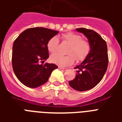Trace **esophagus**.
I'll use <instances>...</instances> for the list:
<instances>
[{"label":"esophagus","instance_id":"34e87169","mask_svg":"<svg viewBox=\"0 0 122 122\" xmlns=\"http://www.w3.org/2000/svg\"><path fill=\"white\" fill-rule=\"evenodd\" d=\"M58 68H59V70H63V71H66L67 70V68H62V67H60V66H59Z\"/></svg>","mask_w":122,"mask_h":122}]
</instances>
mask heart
I'll list each match as a JSON object with an SVG mask.
<instances>
[{"label":"heart","instance_id":"1","mask_svg":"<svg viewBox=\"0 0 122 122\" xmlns=\"http://www.w3.org/2000/svg\"><path fill=\"white\" fill-rule=\"evenodd\" d=\"M64 42H67L70 45L66 56H63L58 54H54L51 57L50 60L52 63L59 66L66 67L72 65L75 58L77 61H83L86 58L91 51L89 42L85 39H81L80 35L68 32L61 35ZM48 51L52 54L56 53L59 47V39L57 37H53L49 40L47 44Z\"/></svg>","mask_w":122,"mask_h":122}]
</instances>
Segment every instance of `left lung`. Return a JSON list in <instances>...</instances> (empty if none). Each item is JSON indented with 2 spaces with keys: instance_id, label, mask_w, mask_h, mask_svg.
Wrapping results in <instances>:
<instances>
[{
  "instance_id": "obj_1",
  "label": "left lung",
  "mask_w": 122,
  "mask_h": 122,
  "mask_svg": "<svg viewBox=\"0 0 122 122\" xmlns=\"http://www.w3.org/2000/svg\"><path fill=\"white\" fill-rule=\"evenodd\" d=\"M87 38L91 51L84 61L75 68L78 69L75 78L69 81V85L78 91L92 89L104 76L108 65V48L106 41L92 30L76 28Z\"/></svg>"
}]
</instances>
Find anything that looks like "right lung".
<instances>
[{
	"instance_id": "obj_1",
	"label": "right lung",
	"mask_w": 122,
	"mask_h": 122,
	"mask_svg": "<svg viewBox=\"0 0 122 122\" xmlns=\"http://www.w3.org/2000/svg\"><path fill=\"white\" fill-rule=\"evenodd\" d=\"M58 33L46 28H31L23 31L14 41L12 68L23 85L30 88L39 87L46 83L52 71L57 68L54 64L44 63L49 56L47 42Z\"/></svg>"
}]
</instances>
